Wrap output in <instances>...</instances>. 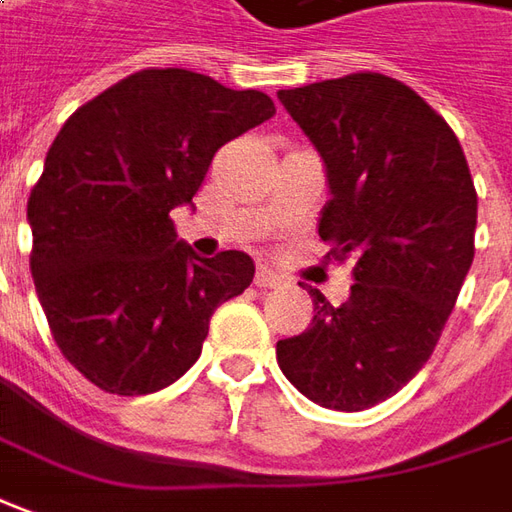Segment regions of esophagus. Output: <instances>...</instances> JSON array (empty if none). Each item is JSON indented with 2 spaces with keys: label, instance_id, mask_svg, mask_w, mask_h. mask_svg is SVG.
Listing matches in <instances>:
<instances>
[{
  "label": "esophagus",
  "instance_id": "34e87169",
  "mask_svg": "<svg viewBox=\"0 0 512 512\" xmlns=\"http://www.w3.org/2000/svg\"><path fill=\"white\" fill-rule=\"evenodd\" d=\"M253 281H256V287H264V290H273V287H278V284H281V278H278L276 273L270 270V267H259Z\"/></svg>",
  "mask_w": 512,
  "mask_h": 512
}]
</instances>
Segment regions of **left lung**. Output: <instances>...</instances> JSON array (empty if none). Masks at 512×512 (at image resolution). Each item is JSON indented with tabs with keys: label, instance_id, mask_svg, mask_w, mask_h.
<instances>
[{
	"label": "left lung",
	"instance_id": "left-lung-1",
	"mask_svg": "<svg viewBox=\"0 0 512 512\" xmlns=\"http://www.w3.org/2000/svg\"><path fill=\"white\" fill-rule=\"evenodd\" d=\"M278 100L326 167L317 234L354 264L340 306L309 287L312 326L278 340V368L320 407L368 410L438 345L474 262L477 189L446 119L393 77L345 74Z\"/></svg>",
	"mask_w": 512,
	"mask_h": 512
}]
</instances>
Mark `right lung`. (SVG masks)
Listing matches in <instances>:
<instances>
[{"instance_id": "obj_1", "label": "right lung", "mask_w": 512, "mask_h": 512, "mask_svg": "<svg viewBox=\"0 0 512 512\" xmlns=\"http://www.w3.org/2000/svg\"><path fill=\"white\" fill-rule=\"evenodd\" d=\"M276 114L262 91L186 69H142L77 108L27 200L30 270L52 337L116 396L178 382L214 309L248 290L253 259H203L169 211L192 206L222 144Z\"/></svg>"}]
</instances>
